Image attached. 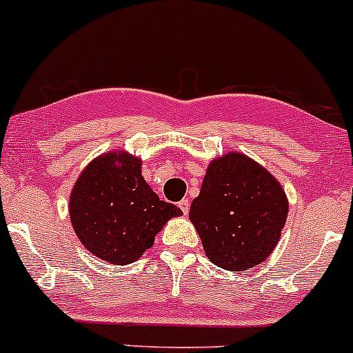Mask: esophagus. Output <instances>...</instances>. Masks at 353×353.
<instances>
[{"label":"esophagus","instance_id":"34e87169","mask_svg":"<svg viewBox=\"0 0 353 353\" xmlns=\"http://www.w3.org/2000/svg\"><path fill=\"white\" fill-rule=\"evenodd\" d=\"M178 207L181 209V212L188 214V210H190V202H188V199H183V201L178 202Z\"/></svg>","mask_w":353,"mask_h":353}]
</instances>
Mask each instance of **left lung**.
<instances>
[{
  "label": "left lung",
  "instance_id": "8db88e82",
  "mask_svg": "<svg viewBox=\"0 0 353 353\" xmlns=\"http://www.w3.org/2000/svg\"><path fill=\"white\" fill-rule=\"evenodd\" d=\"M287 212L277 178L248 156L228 152L207 166L188 217L214 265L245 272L274 252Z\"/></svg>",
  "mask_w": 353,
  "mask_h": 353
}]
</instances>
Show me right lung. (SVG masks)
Returning a JSON list of instances; mask_svg holds the SVG:
<instances>
[{
  "label": "right lung",
  "instance_id": "obj_1",
  "mask_svg": "<svg viewBox=\"0 0 353 353\" xmlns=\"http://www.w3.org/2000/svg\"><path fill=\"white\" fill-rule=\"evenodd\" d=\"M141 165L125 151L105 152L83 170L69 197V217L79 241L114 265L136 261L166 221L183 214L159 201L141 175Z\"/></svg>",
  "mask_w": 353,
  "mask_h": 353
}]
</instances>
